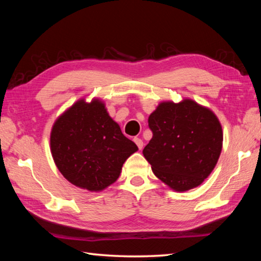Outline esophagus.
Instances as JSON below:
<instances>
[{"mask_svg":"<svg viewBox=\"0 0 261 261\" xmlns=\"http://www.w3.org/2000/svg\"><path fill=\"white\" fill-rule=\"evenodd\" d=\"M134 141L136 142V145L138 146V148H139V149L143 148V141L140 139V138H135Z\"/></svg>","mask_w":261,"mask_h":261,"instance_id":"34e87169","label":"esophagus"}]
</instances>
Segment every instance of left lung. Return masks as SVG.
<instances>
[{"label": "left lung", "instance_id": "obj_1", "mask_svg": "<svg viewBox=\"0 0 261 261\" xmlns=\"http://www.w3.org/2000/svg\"><path fill=\"white\" fill-rule=\"evenodd\" d=\"M148 124L152 138L142 152L153 174L177 192L201 185L222 150V127L212 111L192 99L164 102Z\"/></svg>", "mask_w": 261, "mask_h": 261}]
</instances>
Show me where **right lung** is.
<instances>
[{"label":"right lung","mask_w":261,"mask_h":261,"mask_svg":"<svg viewBox=\"0 0 261 261\" xmlns=\"http://www.w3.org/2000/svg\"><path fill=\"white\" fill-rule=\"evenodd\" d=\"M50 147L65 178L95 192L118 179L125 160L138 150L110 118L103 103L83 99L55 122Z\"/></svg>","instance_id":"1"}]
</instances>
